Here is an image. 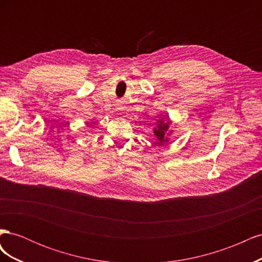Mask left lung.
I'll use <instances>...</instances> for the list:
<instances>
[{
    "label": "left lung",
    "mask_w": 262,
    "mask_h": 262,
    "mask_svg": "<svg viewBox=\"0 0 262 262\" xmlns=\"http://www.w3.org/2000/svg\"><path fill=\"white\" fill-rule=\"evenodd\" d=\"M168 124H169L168 119H167V121L163 120V119H162V120L157 121V126L154 129V133H155V136L157 137V139L161 141L160 145L162 144V142H164V140L165 141L167 140V139H164V137H165V132L167 131V129H168Z\"/></svg>",
    "instance_id": "1"
}]
</instances>
